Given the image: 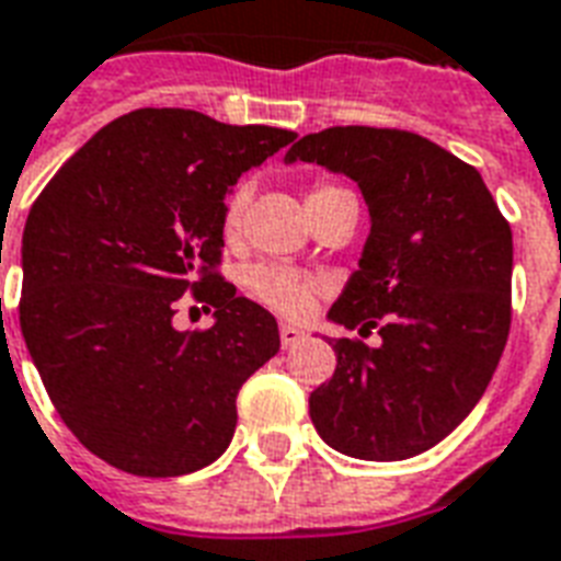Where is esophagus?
Wrapping results in <instances>:
<instances>
[{
    "instance_id": "34e87169",
    "label": "esophagus",
    "mask_w": 561,
    "mask_h": 561,
    "mask_svg": "<svg viewBox=\"0 0 561 561\" xmlns=\"http://www.w3.org/2000/svg\"><path fill=\"white\" fill-rule=\"evenodd\" d=\"M277 331H280V345H284V348L296 345L298 340L305 336V331H301V328L289 325V322H280V328H277Z\"/></svg>"
}]
</instances>
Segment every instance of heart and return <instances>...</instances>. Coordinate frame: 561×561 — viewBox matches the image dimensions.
Wrapping results in <instances>:
<instances>
[{
  "instance_id": "heart-1",
  "label": "heart",
  "mask_w": 561,
  "mask_h": 561,
  "mask_svg": "<svg viewBox=\"0 0 561 561\" xmlns=\"http://www.w3.org/2000/svg\"><path fill=\"white\" fill-rule=\"evenodd\" d=\"M334 192H343L340 185L319 183L310 188L307 195V204H319L325 201L328 195ZM245 206H248V185H239L227 195L225 216H221V233L225 239H239L242 233V221H245ZM248 293L265 305L268 310L284 316H305L310 307H313L316 296H319V280L301 275V272H293V268H284V265L275 263H260L254 265L245 277Z\"/></svg>"
}]
</instances>
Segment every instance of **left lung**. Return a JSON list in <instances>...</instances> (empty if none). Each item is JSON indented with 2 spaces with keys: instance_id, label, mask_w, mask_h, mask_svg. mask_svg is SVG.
I'll return each mask as SVG.
<instances>
[{
  "instance_id": "obj_1",
  "label": "left lung",
  "mask_w": 561,
  "mask_h": 561,
  "mask_svg": "<svg viewBox=\"0 0 561 561\" xmlns=\"http://www.w3.org/2000/svg\"><path fill=\"white\" fill-rule=\"evenodd\" d=\"M352 176L369 236L328 319L381 343L334 340L336 369L310 420L336 453L402 461L440 444L476 408L512 325V227L473 165L405 129L331 126L286 162Z\"/></svg>"
}]
</instances>
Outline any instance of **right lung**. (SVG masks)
I'll return each mask as SVG.
<instances>
[{
    "instance_id": "obj_1",
    "label": "right lung",
    "mask_w": 561,
    "mask_h": 561,
    "mask_svg": "<svg viewBox=\"0 0 561 561\" xmlns=\"http://www.w3.org/2000/svg\"><path fill=\"white\" fill-rule=\"evenodd\" d=\"M293 138L192 108H136L32 204L20 328L58 416L105 465L165 479L230 446L239 387L277 355L280 334L218 275L225 195ZM183 291L217 310L216 327L175 331Z\"/></svg>"
}]
</instances>
